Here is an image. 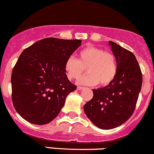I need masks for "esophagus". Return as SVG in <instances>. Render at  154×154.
<instances>
[{
    "label": "esophagus",
    "mask_w": 154,
    "mask_h": 154,
    "mask_svg": "<svg viewBox=\"0 0 154 154\" xmlns=\"http://www.w3.org/2000/svg\"><path fill=\"white\" fill-rule=\"evenodd\" d=\"M83 87H80V86H78V87H77V90H78V91H81V90H82L83 89Z\"/></svg>",
    "instance_id": "esophagus-1"
}]
</instances>
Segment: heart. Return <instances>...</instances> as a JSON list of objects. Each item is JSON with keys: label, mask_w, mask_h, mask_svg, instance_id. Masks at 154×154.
<instances>
[{"label": "heart", "mask_w": 154, "mask_h": 154, "mask_svg": "<svg viewBox=\"0 0 154 154\" xmlns=\"http://www.w3.org/2000/svg\"><path fill=\"white\" fill-rule=\"evenodd\" d=\"M64 69L69 79H77L87 71L88 75L79 79V84L94 86L108 85L112 82L117 73L115 56L100 48L88 46L78 54V59L69 56L64 63Z\"/></svg>", "instance_id": "obj_1"}]
</instances>
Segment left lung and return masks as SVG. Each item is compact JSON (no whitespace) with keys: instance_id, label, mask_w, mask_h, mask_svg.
Instances as JSON below:
<instances>
[{"instance_id":"1","label":"left lung","mask_w":154,"mask_h":154,"mask_svg":"<svg viewBox=\"0 0 154 154\" xmlns=\"http://www.w3.org/2000/svg\"><path fill=\"white\" fill-rule=\"evenodd\" d=\"M117 63V73L112 82L93 89V97L84 106V111L96 127L111 130L120 126L133 114L143 77L135 55L109 41Z\"/></svg>"}]
</instances>
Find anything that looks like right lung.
<instances>
[{
  "mask_svg": "<svg viewBox=\"0 0 154 154\" xmlns=\"http://www.w3.org/2000/svg\"><path fill=\"white\" fill-rule=\"evenodd\" d=\"M81 43L45 38L23 51L11 79L13 105L23 119L42 125L58 116L67 95L77 89L67 78L64 63Z\"/></svg>",
  "mask_w": 154,
  "mask_h": 154,
  "instance_id": "right-lung-1",
  "label": "right lung"
}]
</instances>
